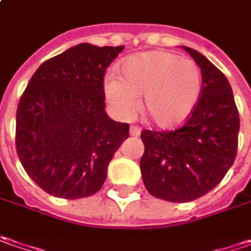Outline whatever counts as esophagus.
<instances>
[{
    "label": "esophagus",
    "instance_id": "esophagus-1",
    "mask_svg": "<svg viewBox=\"0 0 251 251\" xmlns=\"http://www.w3.org/2000/svg\"><path fill=\"white\" fill-rule=\"evenodd\" d=\"M140 130H142V129L137 125L130 126V134H132V136H136V137H137V136L140 134Z\"/></svg>",
    "mask_w": 251,
    "mask_h": 251
}]
</instances>
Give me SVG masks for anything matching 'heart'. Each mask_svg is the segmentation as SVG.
I'll use <instances>...</instances> for the list:
<instances>
[{"mask_svg":"<svg viewBox=\"0 0 251 251\" xmlns=\"http://www.w3.org/2000/svg\"><path fill=\"white\" fill-rule=\"evenodd\" d=\"M121 76L104 77V94L121 119L133 115L143 96V112L158 127L183 124L201 93V69L192 59L169 51L139 52L121 64Z\"/></svg>","mask_w":251,"mask_h":251,"instance_id":"obj_1","label":"heart"}]
</instances>
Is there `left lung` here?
I'll return each instance as SVG.
<instances>
[{
    "instance_id": "obj_1",
    "label": "left lung",
    "mask_w": 251,
    "mask_h": 251,
    "mask_svg": "<svg viewBox=\"0 0 251 251\" xmlns=\"http://www.w3.org/2000/svg\"><path fill=\"white\" fill-rule=\"evenodd\" d=\"M201 69V93L185 124L174 130H143L140 158L149 193L171 203L207 195L236 158L239 111L228 79L193 48L183 47Z\"/></svg>"
}]
</instances>
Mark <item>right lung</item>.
I'll use <instances>...</instances> for the list:
<instances>
[{
	"instance_id": "1",
	"label": "right lung",
	"mask_w": 251,
	"mask_h": 251,
	"mask_svg": "<svg viewBox=\"0 0 251 251\" xmlns=\"http://www.w3.org/2000/svg\"><path fill=\"white\" fill-rule=\"evenodd\" d=\"M124 46L77 44L43 62L16 111V152L48 195L75 200L97 193L129 124L105 114L104 76Z\"/></svg>"
}]
</instances>
